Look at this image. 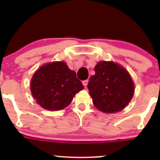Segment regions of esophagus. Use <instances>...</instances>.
Listing matches in <instances>:
<instances>
[{"instance_id":"1","label":"esophagus","mask_w":160,"mask_h":160,"mask_svg":"<svg viewBox=\"0 0 160 160\" xmlns=\"http://www.w3.org/2000/svg\"><path fill=\"white\" fill-rule=\"evenodd\" d=\"M82 84H83L84 86H87V84H88V80H83V81H82Z\"/></svg>"}]
</instances>
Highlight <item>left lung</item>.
I'll return each instance as SVG.
<instances>
[{"label":"left lung","instance_id":"obj_1","mask_svg":"<svg viewBox=\"0 0 160 160\" xmlns=\"http://www.w3.org/2000/svg\"><path fill=\"white\" fill-rule=\"evenodd\" d=\"M89 79V89L94 105L104 113L122 110L134 94V83L126 69L112 62H100Z\"/></svg>","mask_w":160,"mask_h":160}]
</instances>
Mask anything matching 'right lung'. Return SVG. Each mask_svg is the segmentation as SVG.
Instances as JSON below:
<instances>
[{
	"label": "right lung",
	"instance_id": "add662e5",
	"mask_svg": "<svg viewBox=\"0 0 160 160\" xmlns=\"http://www.w3.org/2000/svg\"><path fill=\"white\" fill-rule=\"evenodd\" d=\"M82 89L76 73L63 62L42 66L31 81L33 97L37 103L48 111H59L68 106L75 94Z\"/></svg>",
	"mask_w": 160,
	"mask_h": 160
}]
</instances>
